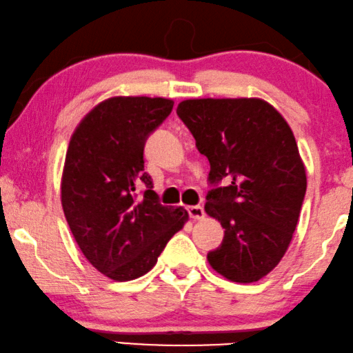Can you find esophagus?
Listing matches in <instances>:
<instances>
[{"label":"esophagus","mask_w":353,"mask_h":353,"mask_svg":"<svg viewBox=\"0 0 353 353\" xmlns=\"http://www.w3.org/2000/svg\"><path fill=\"white\" fill-rule=\"evenodd\" d=\"M187 212H188V216H190V219H193V221L203 219V217H205V210H203V206H200V205L188 206Z\"/></svg>","instance_id":"obj_1"}]
</instances>
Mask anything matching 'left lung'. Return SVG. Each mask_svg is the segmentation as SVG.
<instances>
[{
	"instance_id": "left-lung-1",
	"label": "left lung",
	"mask_w": 353,
	"mask_h": 353,
	"mask_svg": "<svg viewBox=\"0 0 353 353\" xmlns=\"http://www.w3.org/2000/svg\"><path fill=\"white\" fill-rule=\"evenodd\" d=\"M177 115L210 160L206 214L225 228L208 262L230 281L261 280L285 256L305 196L294 134L269 102L256 97L188 99Z\"/></svg>"
}]
</instances>
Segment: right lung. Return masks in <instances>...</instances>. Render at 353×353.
I'll use <instances>...</instances> for the list:
<instances>
[{"label":"right lung","mask_w":353,"mask_h":353,"mask_svg":"<svg viewBox=\"0 0 353 353\" xmlns=\"http://www.w3.org/2000/svg\"><path fill=\"white\" fill-rule=\"evenodd\" d=\"M174 102L163 97H110L83 118L68 143L62 208L79 250L117 281L145 275L188 219L182 206H163L143 172V147ZM139 185L146 187L137 199Z\"/></svg>","instance_id":"right-lung-1"}]
</instances>
